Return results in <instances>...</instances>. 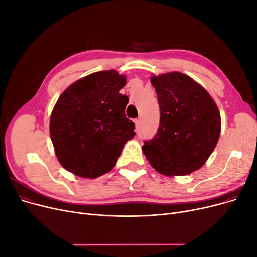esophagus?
Segmentation results:
<instances>
[{
  "label": "esophagus",
  "mask_w": 257,
  "mask_h": 257,
  "mask_svg": "<svg viewBox=\"0 0 257 257\" xmlns=\"http://www.w3.org/2000/svg\"><path fill=\"white\" fill-rule=\"evenodd\" d=\"M135 123H136V128L138 130V128H139V126H140V119H139V118L135 120Z\"/></svg>",
  "instance_id": "esophagus-1"
}]
</instances>
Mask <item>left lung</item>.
Returning <instances> with one entry per match:
<instances>
[{"mask_svg":"<svg viewBox=\"0 0 257 257\" xmlns=\"http://www.w3.org/2000/svg\"><path fill=\"white\" fill-rule=\"evenodd\" d=\"M160 106V124L143 153L165 176H186L201 168L221 133V115L201 84L180 72L152 77Z\"/></svg>","mask_w":257,"mask_h":257,"instance_id":"8db88e82","label":"left lung"}]
</instances>
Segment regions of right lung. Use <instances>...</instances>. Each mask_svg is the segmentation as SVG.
Listing matches in <instances>:
<instances>
[{
	"mask_svg": "<svg viewBox=\"0 0 257 257\" xmlns=\"http://www.w3.org/2000/svg\"><path fill=\"white\" fill-rule=\"evenodd\" d=\"M126 77L114 70L92 73L59 96L50 119V136L59 163L78 177L111 172L135 123L126 118L128 97L119 93Z\"/></svg>",
	"mask_w": 257,
	"mask_h": 257,
	"instance_id": "1",
	"label": "right lung"
}]
</instances>
